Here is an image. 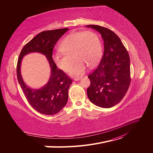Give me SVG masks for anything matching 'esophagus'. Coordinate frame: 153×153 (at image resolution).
<instances>
[{
    "instance_id": "esophagus-1",
    "label": "esophagus",
    "mask_w": 153,
    "mask_h": 153,
    "mask_svg": "<svg viewBox=\"0 0 153 153\" xmlns=\"http://www.w3.org/2000/svg\"><path fill=\"white\" fill-rule=\"evenodd\" d=\"M81 79V77H74L73 80L75 81H78Z\"/></svg>"
}]
</instances>
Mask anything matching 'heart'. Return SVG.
<instances>
[{
	"instance_id": "obj_1",
	"label": "heart",
	"mask_w": 153,
	"mask_h": 153,
	"mask_svg": "<svg viewBox=\"0 0 153 153\" xmlns=\"http://www.w3.org/2000/svg\"><path fill=\"white\" fill-rule=\"evenodd\" d=\"M62 52L53 54L52 59L55 65L63 71H68L76 60L70 74L82 75L87 66L93 67L99 62L102 48L98 36L92 31L73 32L66 36L60 45Z\"/></svg>"
}]
</instances>
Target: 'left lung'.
I'll use <instances>...</instances> for the list:
<instances>
[{
    "label": "left lung",
    "mask_w": 153,
    "mask_h": 153,
    "mask_svg": "<svg viewBox=\"0 0 153 153\" xmlns=\"http://www.w3.org/2000/svg\"><path fill=\"white\" fill-rule=\"evenodd\" d=\"M87 27L100 32L104 43L102 59L95 70L88 76L91 85L88 98L95 105L111 108L121 101L130 84V59L121 40L105 27L89 25Z\"/></svg>",
    "instance_id": "8db88e82"
}]
</instances>
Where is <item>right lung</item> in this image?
I'll use <instances>...</instances> for the list:
<instances>
[{"instance_id":"add662e5","label":"right lung","mask_w":153,"mask_h":153,"mask_svg":"<svg viewBox=\"0 0 153 153\" xmlns=\"http://www.w3.org/2000/svg\"><path fill=\"white\" fill-rule=\"evenodd\" d=\"M69 29H60L40 32L22 48L18 60L17 78L22 90L30 106L38 112L52 115L59 112L68 102V90L72 80L59 69L52 59L53 50L61 37ZM45 54L49 63L51 73L48 82L39 89L27 86L21 74V63L25 55L30 53Z\"/></svg>"}]
</instances>
